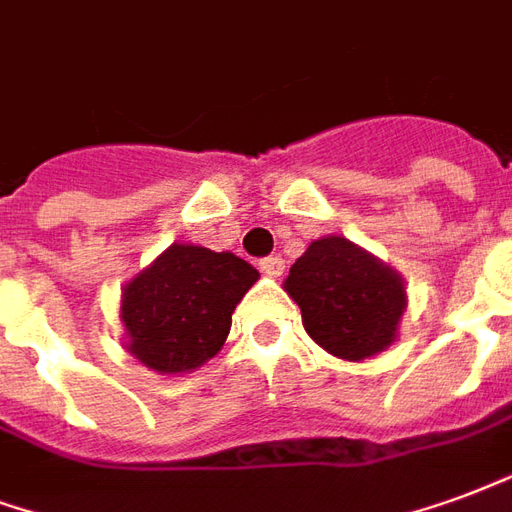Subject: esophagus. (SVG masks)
Masks as SVG:
<instances>
[{
	"label": "esophagus",
	"instance_id": "esophagus-1",
	"mask_svg": "<svg viewBox=\"0 0 512 512\" xmlns=\"http://www.w3.org/2000/svg\"><path fill=\"white\" fill-rule=\"evenodd\" d=\"M260 271L276 279V276L285 274V260L282 257H266V260H260Z\"/></svg>",
	"mask_w": 512,
	"mask_h": 512
}]
</instances>
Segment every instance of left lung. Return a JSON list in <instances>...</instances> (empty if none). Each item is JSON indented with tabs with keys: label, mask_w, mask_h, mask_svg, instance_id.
<instances>
[{
	"label": "left lung",
	"mask_w": 512,
	"mask_h": 512,
	"mask_svg": "<svg viewBox=\"0 0 512 512\" xmlns=\"http://www.w3.org/2000/svg\"><path fill=\"white\" fill-rule=\"evenodd\" d=\"M306 333L342 361H366L388 350L407 312L399 271L344 236L309 244L285 279Z\"/></svg>",
	"instance_id": "1"
}]
</instances>
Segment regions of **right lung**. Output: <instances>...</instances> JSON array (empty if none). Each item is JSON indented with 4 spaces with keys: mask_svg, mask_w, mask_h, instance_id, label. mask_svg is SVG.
<instances>
[{
    "mask_svg": "<svg viewBox=\"0 0 512 512\" xmlns=\"http://www.w3.org/2000/svg\"><path fill=\"white\" fill-rule=\"evenodd\" d=\"M260 274L233 252L170 244L121 287L124 350L157 374H189L225 344L233 312Z\"/></svg>",
    "mask_w": 512,
    "mask_h": 512,
    "instance_id": "right-lung-1",
    "label": "right lung"
}]
</instances>
